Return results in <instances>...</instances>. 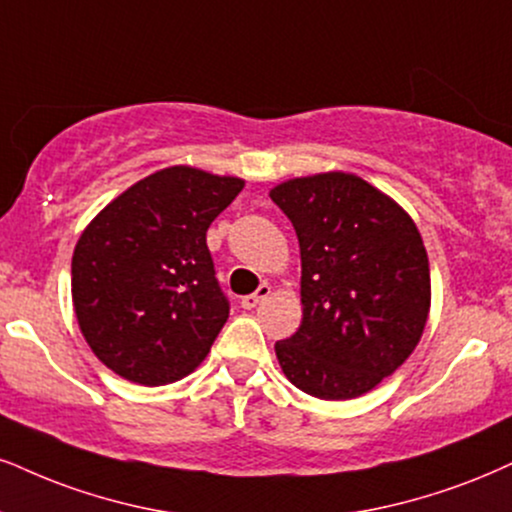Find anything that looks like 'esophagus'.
Instances as JSON below:
<instances>
[{
    "instance_id": "esophagus-1",
    "label": "esophagus",
    "mask_w": 512,
    "mask_h": 512,
    "mask_svg": "<svg viewBox=\"0 0 512 512\" xmlns=\"http://www.w3.org/2000/svg\"><path fill=\"white\" fill-rule=\"evenodd\" d=\"M268 294H270V285H261L254 294L242 296V301H239V304H242V308H246V311H251V308H256L263 299H268Z\"/></svg>"
}]
</instances>
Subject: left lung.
I'll return each mask as SVG.
<instances>
[{
	"instance_id": "left-lung-1",
	"label": "left lung",
	"mask_w": 512,
	"mask_h": 512,
	"mask_svg": "<svg viewBox=\"0 0 512 512\" xmlns=\"http://www.w3.org/2000/svg\"><path fill=\"white\" fill-rule=\"evenodd\" d=\"M301 249V318L275 344L287 380L325 401L356 399L418 346L430 263L413 220L349 173L296 178L270 192Z\"/></svg>"
}]
</instances>
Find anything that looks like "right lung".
<instances>
[{"mask_svg":"<svg viewBox=\"0 0 512 512\" xmlns=\"http://www.w3.org/2000/svg\"><path fill=\"white\" fill-rule=\"evenodd\" d=\"M242 187L239 178L173 166L87 225L73 254V306L106 368L159 387L204 361L230 315L206 230Z\"/></svg>","mask_w":512,"mask_h":512,"instance_id":"add662e5","label":"right lung"}]
</instances>
